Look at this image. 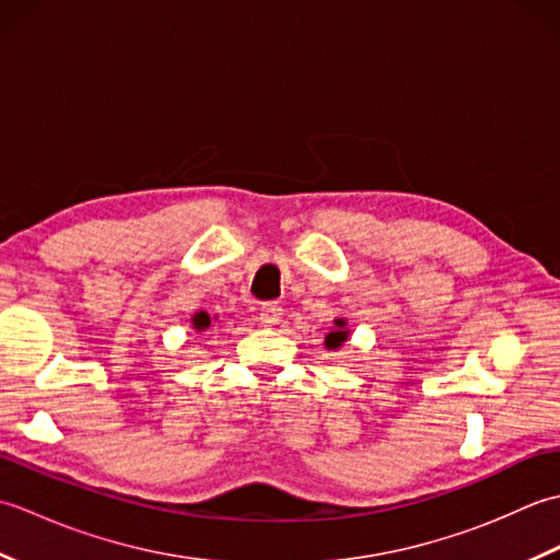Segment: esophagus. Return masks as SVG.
<instances>
[{
  "instance_id": "esophagus-1",
  "label": "esophagus",
  "mask_w": 560,
  "mask_h": 560,
  "mask_svg": "<svg viewBox=\"0 0 560 560\" xmlns=\"http://www.w3.org/2000/svg\"><path fill=\"white\" fill-rule=\"evenodd\" d=\"M281 315H283V307L279 303H265L259 307V323L265 327H273L281 323Z\"/></svg>"
}]
</instances>
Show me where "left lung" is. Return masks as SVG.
I'll return each mask as SVG.
<instances>
[{
    "label": "left lung",
    "mask_w": 560,
    "mask_h": 560,
    "mask_svg": "<svg viewBox=\"0 0 560 560\" xmlns=\"http://www.w3.org/2000/svg\"><path fill=\"white\" fill-rule=\"evenodd\" d=\"M347 341H349L347 319L337 317V319H335V327H331V331L325 337V347H327L329 351H337V349H341Z\"/></svg>",
    "instance_id": "obj_1"
}]
</instances>
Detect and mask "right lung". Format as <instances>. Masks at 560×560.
<instances>
[{
  "mask_svg": "<svg viewBox=\"0 0 560 560\" xmlns=\"http://www.w3.org/2000/svg\"><path fill=\"white\" fill-rule=\"evenodd\" d=\"M219 323V315H209V313H205V311H199V313H195L192 317H189V325H192V329L197 331V335H201V331H207L209 327H213Z\"/></svg>",
  "mask_w": 560,
  "mask_h": 560,
  "instance_id": "right-lung-1",
  "label": "right lung"
}]
</instances>
